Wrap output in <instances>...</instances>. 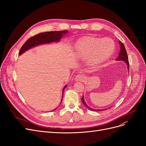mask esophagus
<instances>
[{"instance_id":"esophagus-1","label":"esophagus","mask_w":146,"mask_h":146,"mask_svg":"<svg viewBox=\"0 0 146 146\" xmlns=\"http://www.w3.org/2000/svg\"><path fill=\"white\" fill-rule=\"evenodd\" d=\"M85 77L82 74H78L77 76H76V78H75V80H76V81H83Z\"/></svg>"}]
</instances>
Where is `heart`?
<instances>
[{
	"label": "heart",
	"mask_w": 146,
	"mask_h": 146,
	"mask_svg": "<svg viewBox=\"0 0 146 146\" xmlns=\"http://www.w3.org/2000/svg\"><path fill=\"white\" fill-rule=\"evenodd\" d=\"M115 50V43L110 38L102 40L85 37L74 45L76 55L82 58H88V64L97 67L110 59Z\"/></svg>",
	"instance_id": "1"
}]
</instances>
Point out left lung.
<instances>
[{"label":"left lung","instance_id":"obj_1","mask_svg":"<svg viewBox=\"0 0 146 146\" xmlns=\"http://www.w3.org/2000/svg\"><path fill=\"white\" fill-rule=\"evenodd\" d=\"M119 44H120V52H119V54H118V58L116 59V60H117V61H125V62H126V64H127V69H128V70H129V59H128V57H127V52H126V48H125V46H124L123 44V42L120 41H119ZM81 100H82V103L84 104V105L85 106V107H87L89 110L93 111H105V110H108V108L102 109V110H94V109H93V108H91V107L88 106L87 105V104H86V102H85V100H84V96L82 98ZM109 108H108V109H109Z\"/></svg>","mask_w":146,"mask_h":146}]
</instances>
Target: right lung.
Instances as JSON below:
<instances>
[{"mask_svg": "<svg viewBox=\"0 0 146 146\" xmlns=\"http://www.w3.org/2000/svg\"><path fill=\"white\" fill-rule=\"evenodd\" d=\"M67 30L65 31H51V32H41L36 35L31 37L29 39L27 40L25 44L21 47L20 52H19V55H21L26 50H28L29 48L32 47H34L40 44H47V43H50L52 42H58L59 40L62 38L63 35H66L67 34ZM67 85L64 86V87L62 89V96L64 89L67 87ZM62 99H61L62 102ZM56 108L53 110V111H55Z\"/></svg>", "mask_w": 146, "mask_h": 146, "instance_id": "right-lung-1", "label": "right lung"}]
</instances>
